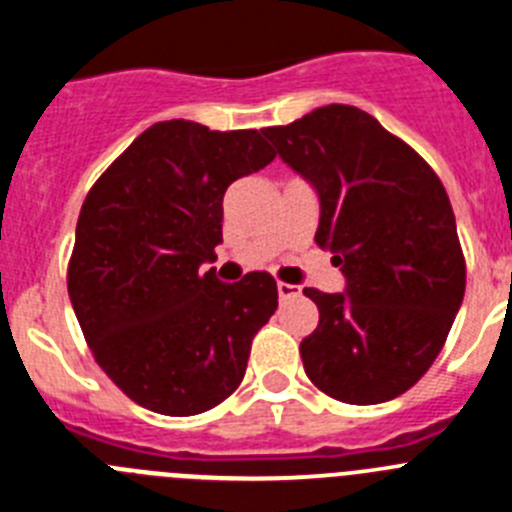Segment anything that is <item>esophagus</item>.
Instances as JSON below:
<instances>
[{"instance_id": "1", "label": "esophagus", "mask_w": 512, "mask_h": 512, "mask_svg": "<svg viewBox=\"0 0 512 512\" xmlns=\"http://www.w3.org/2000/svg\"><path fill=\"white\" fill-rule=\"evenodd\" d=\"M277 292L282 300H289V297L300 295V287H295V284H287V282H277Z\"/></svg>"}]
</instances>
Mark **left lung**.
Returning a JSON list of instances; mask_svg holds the SVG:
<instances>
[{
	"mask_svg": "<svg viewBox=\"0 0 512 512\" xmlns=\"http://www.w3.org/2000/svg\"><path fill=\"white\" fill-rule=\"evenodd\" d=\"M264 135L320 197L315 243L346 292L307 287L318 328L300 343L305 374L348 405L395 400L441 354L467 287L454 210L436 171L351 104H325Z\"/></svg>",
	"mask_w": 512,
	"mask_h": 512,
	"instance_id": "8db88e82",
	"label": "left lung"
}]
</instances>
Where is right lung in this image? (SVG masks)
Instances as JSON below:
<instances>
[{
    "mask_svg": "<svg viewBox=\"0 0 512 512\" xmlns=\"http://www.w3.org/2000/svg\"><path fill=\"white\" fill-rule=\"evenodd\" d=\"M277 151L259 130L156 122L107 166L76 223L69 297L94 361L140 408L197 415L238 390L253 336L277 310V282L225 284L223 194Z\"/></svg>",
    "mask_w": 512,
    "mask_h": 512,
    "instance_id": "1",
    "label": "right lung"
}]
</instances>
